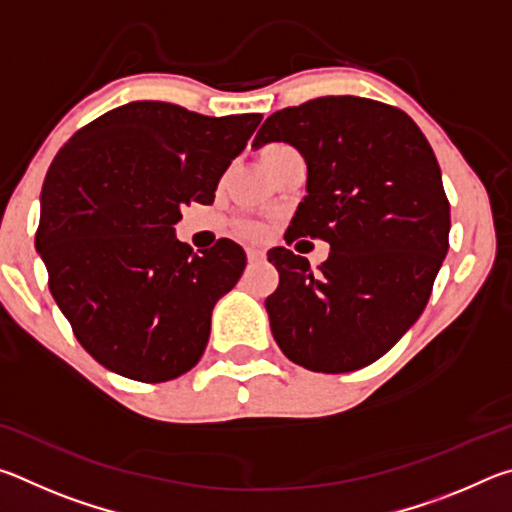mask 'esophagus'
I'll list each match as a JSON object with an SVG mask.
<instances>
[{"instance_id": "obj_1", "label": "esophagus", "mask_w": 512, "mask_h": 512, "mask_svg": "<svg viewBox=\"0 0 512 512\" xmlns=\"http://www.w3.org/2000/svg\"><path fill=\"white\" fill-rule=\"evenodd\" d=\"M264 257V250L259 248H248V262H259Z\"/></svg>"}]
</instances>
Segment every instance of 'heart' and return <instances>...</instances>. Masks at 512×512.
Wrapping results in <instances>:
<instances>
[{
	"instance_id": "b5f03b06",
	"label": "heart",
	"mask_w": 512,
	"mask_h": 512,
	"mask_svg": "<svg viewBox=\"0 0 512 512\" xmlns=\"http://www.w3.org/2000/svg\"><path fill=\"white\" fill-rule=\"evenodd\" d=\"M280 149H284V144H266L264 149H262V158H266V155H271V153L280 151ZM244 230L248 232V235H253V237H257V235H259V228H257V225H246Z\"/></svg>"
}]
</instances>
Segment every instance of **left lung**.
I'll return each instance as SVG.
<instances>
[{
    "instance_id": "8db88e82",
    "label": "left lung",
    "mask_w": 512,
    "mask_h": 512,
    "mask_svg": "<svg viewBox=\"0 0 512 512\" xmlns=\"http://www.w3.org/2000/svg\"><path fill=\"white\" fill-rule=\"evenodd\" d=\"M268 142L307 162L287 241L329 244L318 275L305 257L268 250L280 273L266 298L273 339L307 370H359L420 318L443 266L452 221L438 160L406 112L350 94L273 112L253 146Z\"/></svg>"
}]
</instances>
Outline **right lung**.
<instances>
[{"label": "right lung", "mask_w": 512, "mask_h": 512, "mask_svg": "<svg viewBox=\"0 0 512 512\" xmlns=\"http://www.w3.org/2000/svg\"><path fill=\"white\" fill-rule=\"evenodd\" d=\"M259 121L133 101L83 126L51 162L36 248L56 305L103 368L158 384L203 357L212 309L246 253L232 239L194 253L173 225L183 205L214 201Z\"/></svg>", "instance_id": "add662e5"}]
</instances>
